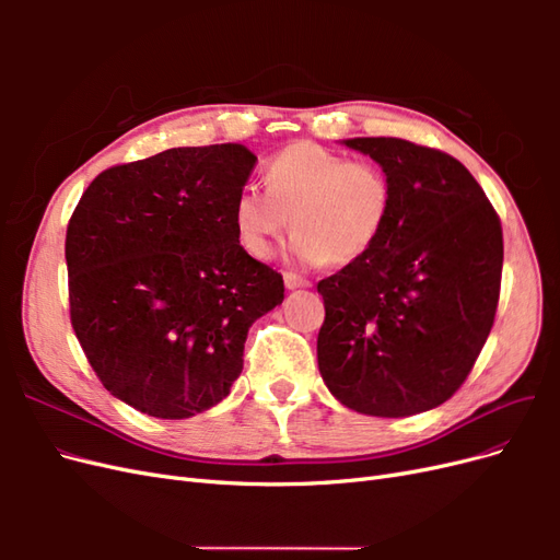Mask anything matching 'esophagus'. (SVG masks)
Returning <instances> with one entry per match:
<instances>
[{
    "label": "esophagus",
    "mask_w": 560,
    "mask_h": 560,
    "mask_svg": "<svg viewBox=\"0 0 560 560\" xmlns=\"http://www.w3.org/2000/svg\"><path fill=\"white\" fill-rule=\"evenodd\" d=\"M284 287L287 290H299V287H311V280L301 278L296 273H284Z\"/></svg>",
    "instance_id": "34e87169"
}]
</instances>
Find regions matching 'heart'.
Returning a JSON list of instances; mask_svg holds the SVG:
<instances>
[{"instance_id":"heart-1","label":"heart","mask_w":560,"mask_h":560,"mask_svg":"<svg viewBox=\"0 0 560 560\" xmlns=\"http://www.w3.org/2000/svg\"><path fill=\"white\" fill-rule=\"evenodd\" d=\"M268 189L247 184L231 202L238 243L252 257L273 254L294 224L292 257L306 266H346L378 243L395 206L383 167L301 140L268 161Z\"/></svg>"}]
</instances>
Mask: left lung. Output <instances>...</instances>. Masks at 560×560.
<instances>
[{
    "label": "left lung",
    "instance_id": "obj_1",
    "mask_svg": "<svg viewBox=\"0 0 560 560\" xmlns=\"http://www.w3.org/2000/svg\"><path fill=\"white\" fill-rule=\"evenodd\" d=\"M393 182L389 222L362 259L319 280L317 364L348 409L401 418L444 404L493 327L502 226L479 182L439 149L352 138Z\"/></svg>",
    "mask_w": 560,
    "mask_h": 560
}]
</instances>
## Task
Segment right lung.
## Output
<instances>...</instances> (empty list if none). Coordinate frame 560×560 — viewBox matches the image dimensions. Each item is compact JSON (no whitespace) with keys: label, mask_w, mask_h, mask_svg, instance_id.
I'll return each instance as SVG.
<instances>
[{"label":"right lung","mask_w":560,"mask_h":560,"mask_svg":"<svg viewBox=\"0 0 560 560\" xmlns=\"http://www.w3.org/2000/svg\"><path fill=\"white\" fill-rule=\"evenodd\" d=\"M254 163L229 142L114 165L67 226L74 334L109 393L147 416L222 401L252 322L284 299L282 276L249 257L231 222Z\"/></svg>","instance_id":"add662e5"}]
</instances>
